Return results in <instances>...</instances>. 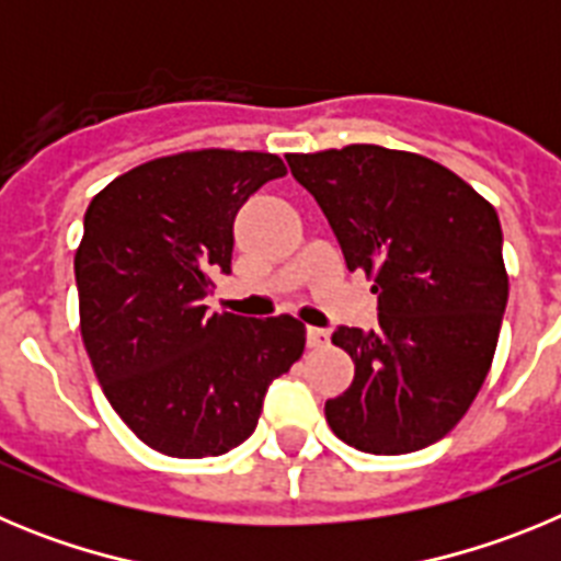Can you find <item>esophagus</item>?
<instances>
[{"label":"esophagus","mask_w":561,"mask_h":561,"mask_svg":"<svg viewBox=\"0 0 561 561\" xmlns=\"http://www.w3.org/2000/svg\"><path fill=\"white\" fill-rule=\"evenodd\" d=\"M306 342H309V348H323V345H329V331L309 325L306 329Z\"/></svg>","instance_id":"34e87169"}]
</instances>
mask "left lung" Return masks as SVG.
Here are the masks:
<instances>
[{
	"mask_svg": "<svg viewBox=\"0 0 561 561\" xmlns=\"http://www.w3.org/2000/svg\"><path fill=\"white\" fill-rule=\"evenodd\" d=\"M351 272L374 275L379 325H336L354 381L325 401L348 447L424 449L463 419L492 368L508 304L494 207L438 162L381 146L289 153Z\"/></svg>",
	"mask_w": 561,
	"mask_h": 561,
	"instance_id": "obj_1",
	"label": "left lung"
}]
</instances>
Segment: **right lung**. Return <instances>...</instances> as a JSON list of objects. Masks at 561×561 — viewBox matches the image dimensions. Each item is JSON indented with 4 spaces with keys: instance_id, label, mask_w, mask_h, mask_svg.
I'll return each instance as SVG.
<instances>
[{
    "instance_id": "obj_1",
    "label": "right lung",
    "mask_w": 561,
    "mask_h": 561,
    "mask_svg": "<svg viewBox=\"0 0 561 561\" xmlns=\"http://www.w3.org/2000/svg\"><path fill=\"white\" fill-rule=\"evenodd\" d=\"M284 173L275 153L185 151L123 173L87 207L83 345L114 413L157 453L213 458L244 444L270 385L304 354L295 317L205 306L210 275H230L238 210Z\"/></svg>"
}]
</instances>
